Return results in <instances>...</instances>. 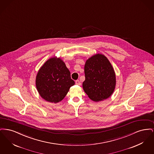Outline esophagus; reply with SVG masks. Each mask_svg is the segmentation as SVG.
<instances>
[{
    "label": "esophagus",
    "mask_w": 154,
    "mask_h": 154,
    "mask_svg": "<svg viewBox=\"0 0 154 154\" xmlns=\"http://www.w3.org/2000/svg\"><path fill=\"white\" fill-rule=\"evenodd\" d=\"M75 84H77L78 85H81L80 81L79 80L75 81Z\"/></svg>",
    "instance_id": "34e87169"
}]
</instances>
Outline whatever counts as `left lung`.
<instances>
[{"label": "left lung", "mask_w": 154, "mask_h": 154, "mask_svg": "<svg viewBox=\"0 0 154 154\" xmlns=\"http://www.w3.org/2000/svg\"><path fill=\"white\" fill-rule=\"evenodd\" d=\"M85 80L82 88L89 98L100 102L110 97L116 85L115 71L108 58L96 54L86 60L84 66Z\"/></svg>", "instance_id": "left-lung-1"}]
</instances>
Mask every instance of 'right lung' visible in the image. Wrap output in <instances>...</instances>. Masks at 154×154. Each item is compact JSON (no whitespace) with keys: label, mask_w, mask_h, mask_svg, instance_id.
Masks as SVG:
<instances>
[{"label":"right lung","mask_w":154,"mask_h":154,"mask_svg":"<svg viewBox=\"0 0 154 154\" xmlns=\"http://www.w3.org/2000/svg\"><path fill=\"white\" fill-rule=\"evenodd\" d=\"M74 84L65 62L57 57L48 59L39 69L36 77L37 92L50 103L62 100Z\"/></svg>","instance_id":"right-lung-1"}]
</instances>
